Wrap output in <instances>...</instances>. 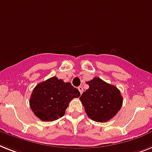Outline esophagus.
I'll use <instances>...</instances> for the list:
<instances>
[{"label": "esophagus", "instance_id": "esophagus-1", "mask_svg": "<svg viewBox=\"0 0 152 152\" xmlns=\"http://www.w3.org/2000/svg\"><path fill=\"white\" fill-rule=\"evenodd\" d=\"M77 88H78L79 91H80V93H81V94H82V92H83V91H84V89H83V87H82V86H79V87Z\"/></svg>", "mask_w": 152, "mask_h": 152}]
</instances>
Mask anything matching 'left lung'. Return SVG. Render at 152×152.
Returning <instances> with one entry per match:
<instances>
[{
    "instance_id": "left-lung-1",
    "label": "left lung",
    "mask_w": 152,
    "mask_h": 152,
    "mask_svg": "<svg viewBox=\"0 0 152 152\" xmlns=\"http://www.w3.org/2000/svg\"><path fill=\"white\" fill-rule=\"evenodd\" d=\"M89 88L84 91L80 100L88 116L96 122L104 123L116 116L123 105L120 90L99 77L87 81Z\"/></svg>"
}]
</instances>
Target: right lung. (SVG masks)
<instances>
[{
	"label": "right lung",
	"mask_w": 152,
	"mask_h": 152,
	"mask_svg": "<svg viewBox=\"0 0 152 152\" xmlns=\"http://www.w3.org/2000/svg\"><path fill=\"white\" fill-rule=\"evenodd\" d=\"M81 96L70 82L53 77L34 88L29 100L32 112L42 121H53L62 117L69 102Z\"/></svg>",
	"instance_id": "right-lung-1"
}]
</instances>
